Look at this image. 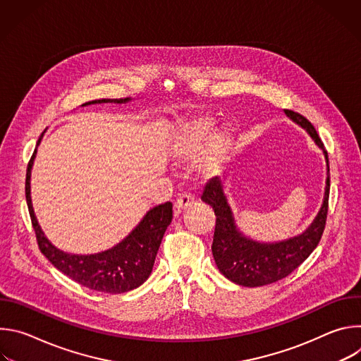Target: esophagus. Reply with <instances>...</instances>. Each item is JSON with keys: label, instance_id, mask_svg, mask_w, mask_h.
<instances>
[{"label": "esophagus", "instance_id": "esophagus-1", "mask_svg": "<svg viewBox=\"0 0 361 361\" xmlns=\"http://www.w3.org/2000/svg\"><path fill=\"white\" fill-rule=\"evenodd\" d=\"M192 204H194V197H192L191 194H181V195L177 198L176 204H174V214L178 216L183 210L191 207Z\"/></svg>", "mask_w": 361, "mask_h": 361}]
</instances>
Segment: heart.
<instances>
[{"mask_svg":"<svg viewBox=\"0 0 361 361\" xmlns=\"http://www.w3.org/2000/svg\"><path fill=\"white\" fill-rule=\"evenodd\" d=\"M212 116H200L180 124L170 141V152L176 160L187 161L200 156L197 173L202 178H212L223 169L234 135L228 126L214 127Z\"/></svg>","mask_w":361,"mask_h":361,"instance_id":"b5f03b06","label":"heart"}]
</instances>
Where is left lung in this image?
Listing matches in <instances>:
<instances>
[{
  "label": "left lung",
  "mask_w": 361,
  "mask_h": 361,
  "mask_svg": "<svg viewBox=\"0 0 361 361\" xmlns=\"http://www.w3.org/2000/svg\"><path fill=\"white\" fill-rule=\"evenodd\" d=\"M284 114L305 130L324 154L327 178L323 204L313 223L301 234L281 241L262 243L248 238L237 227L223 181L216 177L205 185L201 200L212 205L216 214V230L212 245L213 257L220 273L238 286L260 287L287 277L313 252L324 231L330 192L327 151L310 121L291 110H284Z\"/></svg>",
  "instance_id": "1"
}]
</instances>
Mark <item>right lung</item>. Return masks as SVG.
<instances>
[{
	"label": "right lung",
	"instance_id": "add662e5",
	"mask_svg": "<svg viewBox=\"0 0 361 361\" xmlns=\"http://www.w3.org/2000/svg\"><path fill=\"white\" fill-rule=\"evenodd\" d=\"M128 101H131V98L94 99L85 102L82 107L90 104H104V102L126 104ZM42 135L44 133L39 135L32 157L28 163L25 180V197L30 217L41 252L56 269L87 288L110 294H121L140 287L152 271L154 260H156L163 235L173 219V204L167 201L148 210L142 220L124 240L106 251L95 254H70L57 248L41 230L31 201V170Z\"/></svg>",
	"mask_w": 361,
	"mask_h": 361
}]
</instances>
